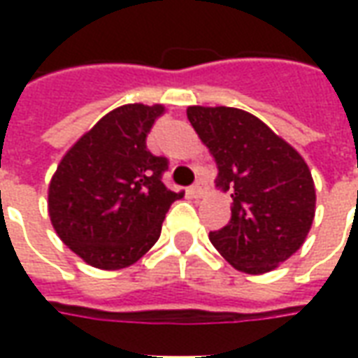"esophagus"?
Returning a JSON list of instances; mask_svg holds the SVG:
<instances>
[{
	"label": "esophagus",
	"instance_id": "obj_1",
	"mask_svg": "<svg viewBox=\"0 0 358 358\" xmlns=\"http://www.w3.org/2000/svg\"><path fill=\"white\" fill-rule=\"evenodd\" d=\"M187 192H189V195H192V197H201V195L205 194V186H203L201 182H197V184H194V186L189 187Z\"/></svg>",
	"mask_w": 358,
	"mask_h": 358
}]
</instances>
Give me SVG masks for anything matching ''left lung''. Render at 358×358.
<instances>
[{"instance_id": "left-lung-1", "label": "left lung", "mask_w": 358, "mask_h": 358, "mask_svg": "<svg viewBox=\"0 0 358 358\" xmlns=\"http://www.w3.org/2000/svg\"><path fill=\"white\" fill-rule=\"evenodd\" d=\"M199 140L215 157V184L232 197V218L210 243L234 268L264 274L305 243L316 192L305 159L261 118L236 107H187Z\"/></svg>"}]
</instances>
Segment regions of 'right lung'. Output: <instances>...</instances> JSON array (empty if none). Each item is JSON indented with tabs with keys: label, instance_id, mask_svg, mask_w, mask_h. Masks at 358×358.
I'll return each instance as SVG.
<instances>
[{
	"label": "right lung",
	"instance_id": "right-lung-1",
	"mask_svg": "<svg viewBox=\"0 0 358 358\" xmlns=\"http://www.w3.org/2000/svg\"><path fill=\"white\" fill-rule=\"evenodd\" d=\"M163 105L128 103L99 118L61 159L48 189L55 232L84 263L130 266L155 245L166 210L182 192L161 182L164 157L145 145Z\"/></svg>",
	"mask_w": 358,
	"mask_h": 358
}]
</instances>
